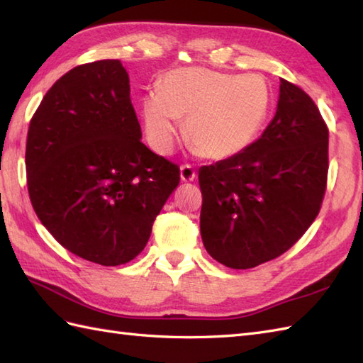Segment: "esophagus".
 <instances>
[{
  "mask_svg": "<svg viewBox=\"0 0 363 363\" xmlns=\"http://www.w3.org/2000/svg\"><path fill=\"white\" fill-rule=\"evenodd\" d=\"M195 176H196V172H195L194 167H190V165H182L181 167V181L191 182L195 179Z\"/></svg>",
  "mask_w": 363,
  "mask_h": 363,
  "instance_id": "1",
  "label": "esophagus"
}]
</instances>
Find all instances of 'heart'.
<instances>
[{
  "label": "heart",
  "mask_w": 363,
  "mask_h": 363,
  "mask_svg": "<svg viewBox=\"0 0 363 363\" xmlns=\"http://www.w3.org/2000/svg\"><path fill=\"white\" fill-rule=\"evenodd\" d=\"M272 94L257 74H228L203 67L174 68L162 76L160 90L142 99L146 138L160 154L186 134L206 157L229 159L256 140L268 118Z\"/></svg>",
  "instance_id": "b5f03b06"
}]
</instances>
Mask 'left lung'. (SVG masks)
<instances>
[{
  "label": "left lung",
  "mask_w": 363,
  "mask_h": 363,
  "mask_svg": "<svg viewBox=\"0 0 363 363\" xmlns=\"http://www.w3.org/2000/svg\"><path fill=\"white\" fill-rule=\"evenodd\" d=\"M328 138L312 98L281 79L274 118L259 140L199 168L206 251L223 265L246 269L290 250L320 212Z\"/></svg>",
  "instance_id": "8db88e82"
}]
</instances>
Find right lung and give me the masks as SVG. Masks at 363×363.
<instances>
[{"instance_id":"1","label":"right lung","mask_w":363,"mask_h":363,"mask_svg":"<svg viewBox=\"0 0 363 363\" xmlns=\"http://www.w3.org/2000/svg\"><path fill=\"white\" fill-rule=\"evenodd\" d=\"M120 60L79 65L46 91L26 142L28 190L50 234L104 267L133 260L179 184V168L142 143Z\"/></svg>"}]
</instances>
